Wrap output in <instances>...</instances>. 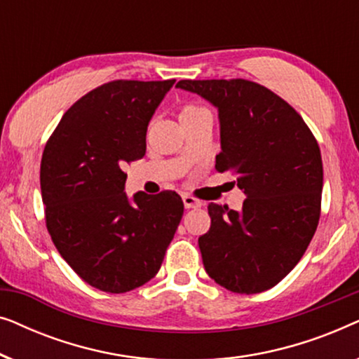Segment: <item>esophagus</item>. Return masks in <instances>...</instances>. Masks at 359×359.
<instances>
[{"mask_svg":"<svg viewBox=\"0 0 359 359\" xmlns=\"http://www.w3.org/2000/svg\"><path fill=\"white\" fill-rule=\"evenodd\" d=\"M183 203H184L186 209H198L203 205L199 199H196V198H193V196H188V194L183 196Z\"/></svg>","mask_w":359,"mask_h":359,"instance_id":"1","label":"esophagus"}]
</instances>
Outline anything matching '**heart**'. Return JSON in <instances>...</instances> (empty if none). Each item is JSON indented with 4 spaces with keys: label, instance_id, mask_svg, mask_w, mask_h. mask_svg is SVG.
<instances>
[{
    "label": "heart",
    "instance_id": "obj_1",
    "mask_svg": "<svg viewBox=\"0 0 359 359\" xmlns=\"http://www.w3.org/2000/svg\"><path fill=\"white\" fill-rule=\"evenodd\" d=\"M178 116H180L181 124L186 126L201 119V117L210 116V112L209 109H205L204 106L196 104V102H183V104L178 107Z\"/></svg>",
    "mask_w": 359,
    "mask_h": 359
}]
</instances>
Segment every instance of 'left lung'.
I'll use <instances>...</instances> for the list:
<instances>
[{
	"instance_id": "obj_1",
	"label": "left lung",
	"mask_w": 359,
	"mask_h": 359,
	"mask_svg": "<svg viewBox=\"0 0 359 359\" xmlns=\"http://www.w3.org/2000/svg\"><path fill=\"white\" fill-rule=\"evenodd\" d=\"M219 109V173L232 171L242 212L209 204L210 229L199 237L205 273L238 294L263 292L286 278L316 233L323 168L312 130L294 107L258 83L181 80Z\"/></svg>"
}]
</instances>
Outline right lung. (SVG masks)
<instances>
[{"instance_id":"add662e5","label":"right lung","mask_w":359,"mask_h":359,"mask_svg":"<svg viewBox=\"0 0 359 359\" xmlns=\"http://www.w3.org/2000/svg\"><path fill=\"white\" fill-rule=\"evenodd\" d=\"M175 80H114L80 97L48 137L41 191L52 242L90 286L121 294L158 273L183 217L175 191L124 193L149 121Z\"/></svg>"}]
</instances>
